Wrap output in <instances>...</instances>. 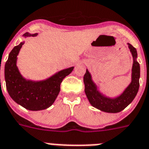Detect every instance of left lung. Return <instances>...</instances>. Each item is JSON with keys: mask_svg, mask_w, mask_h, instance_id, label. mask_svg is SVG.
<instances>
[{"mask_svg": "<svg viewBox=\"0 0 149 149\" xmlns=\"http://www.w3.org/2000/svg\"><path fill=\"white\" fill-rule=\"evenodd\" d=\"M129 48L133 57V64L132 69V82L126 88L120 96L116 98H109L102 95L97 90L96 86L92 80L91 75L86 70L83 77L85 84V92L93 107L107 113H118L125 109L133 101L139 88V77H140V67L136 61L137 52L132 45L128 43Z\"/></svg>", "mask_w": 149, "mask_h": 149, "instance_id": "left-lung-1", "label": "left lung"}]
</instances>
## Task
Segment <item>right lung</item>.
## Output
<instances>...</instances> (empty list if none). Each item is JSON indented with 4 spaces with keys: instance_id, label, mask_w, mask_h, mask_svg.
Instances as JSON below:
<instances>
[{
    "instance_id": "right-lung-1",
    "label": "right lung",
    "mask_w": 149,
    "mask_h": 149,
    "mask_svg": "<svg viewBox=\"0 0 149 149\" xmlns=\"http://www.w3.org/2000/svg\"><path fill=\"white\" fill-rule=\"evenodd\" d=\"M24 36L37 34L25 33ZM24 42L15 46L5 63L4 77L7 92L12 99L26 109L40 111L49 107L54 102L61 90V83L74 67L60 71L51 78L41 82H32L22 78L17 67V57Z\"/></svg>"
}]
</instances>
